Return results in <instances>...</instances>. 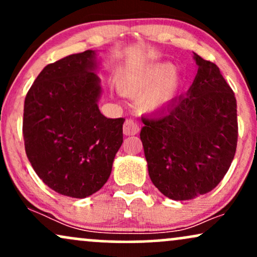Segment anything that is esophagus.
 <instances>
[{
    "instance_id": "esophagus-1",
    "label": "esophagus",
    "mask_w": 257,
    "mask_h": 257,
    "mask_svg": "<svg viewBox=\"0 0 257 257\" xmlns=\"http://www.w3.org/2000/svg\"><path fill=\"white\" fill-rule=\"evenodd\" d=\"M139 132V125L135 120L126 119L123 124V133L124 135H135Z\"/></svg>"
}]
</instances>
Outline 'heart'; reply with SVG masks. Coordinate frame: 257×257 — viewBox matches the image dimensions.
I'll list each match as a JSON object with an SVG mask.
<instances>
[{"label":"heart","instance_id":"heart-1","mask_svg":"<svg viewBox=\"0 0 257 257\" xmlns=\"http://www.w3.org/2000/svg\"><path fill=\"white\" fill-rule=\"evenodd\" d=\"M181 78L169 63H157L126 70L119 76L117 87L123 95L137 96L144 112H158L178 95Z\"/></svg>","mask_w":257,"mask_h":257}]
</instances>
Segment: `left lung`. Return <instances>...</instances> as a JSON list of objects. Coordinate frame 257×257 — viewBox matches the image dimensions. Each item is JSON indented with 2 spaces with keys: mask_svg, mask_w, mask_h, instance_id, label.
I'll list each match as a JSON object with an SVG mask.
<instances>
[{
  "mask_svg": "<svg viewBox=\"0 0 257 257\" xmlns=\"http://www.w3.org/2000/svg\"><path fill=\"white\" fill-rule=\"evenodd\" d=\"M198 66L185 95L143 119L140 139L153 185L168 198L193 199L214 190L235 155L237 101L219 67L193 53Z\"/></svg>",
  "mask_w": 257,
  "mask_h": 257,
  "instance_id": "obj_1",
  "label": "left lung"
}]
</instances>
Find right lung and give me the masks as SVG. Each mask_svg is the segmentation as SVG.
<instances>
[{"label": "right lung", "mask_w": 257, "mask_h": 257, "mask_svg": "<svg viewBox=\"0 0 257 257\" xmlns=\"http://www.w3.org/2000/svg\"><path fill=\"white\" fill-rule=\"evenodd\" d=\"M99 65L96 51L67 55L44 67L25 98L26 156L44 184L72 198L106 184L123 143L125 119L99 110Z\"/></svg>", "instance_id": "1"}]
</instances>
